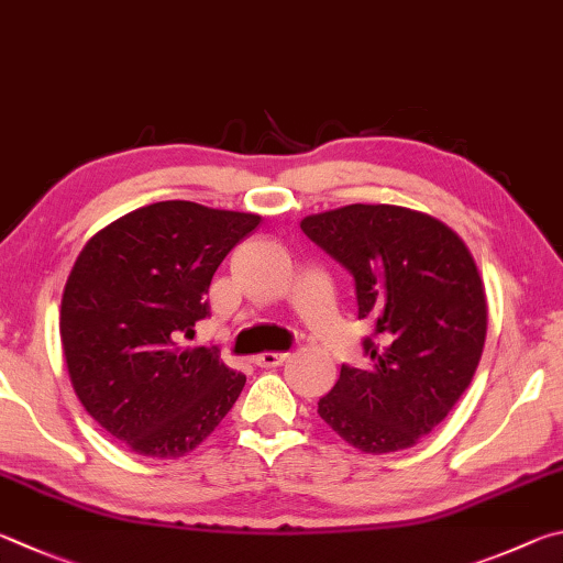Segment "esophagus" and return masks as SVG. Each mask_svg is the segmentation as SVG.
<instances>
[{
  "mask_svg": "<svg viewBox=\"0 0 563 563\" xmlns=\"http://www.w3.org/2000/svg\"><path fill=\"white\" fill-rule=\"evenodd\" d=\"M289 358V353H279V351H264L260 356H254V363L260 368H274V366H282L284 361Z\"/></svg>",
  "mask_w": 563,
  "mask_h": 563,
  "instance_id": "34e87169",
  "label": "esophagus"
}]
</instances>
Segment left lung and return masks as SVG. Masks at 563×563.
Masks as SVG:
<instances>
[{
	"label": "left lung",
	"instance_id": "1",
	"mask_svg": "<svg viewBox=\"0 0 563 563\" xmlns=\"http://www.w3.org/2000/svg\"><path fill=\"white\" fill-rule=\"evenodd\" d=\"M301 230L353 274L358 319L373 323V366H341L319 416L368 455L418 445L470 388L485 349V284L467 244L400 205L336 207Z\"/></svg>",
	"mask_w": 563,
	"mask_h": 563
}]
</instances>
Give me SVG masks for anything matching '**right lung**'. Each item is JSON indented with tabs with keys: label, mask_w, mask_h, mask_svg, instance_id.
<instances>
[{
	"label": "right lung",
	"mask_w": 563,
	"mask_h": 563,
	"mask_svg": "<svg viewBox=\"0 0 563 563\" xmlns=\"http://www.w3.org/2000/svg\"><path fill=\"white\" fill-rule=\"evenodd\" d=\"M260 214L187 200L118 217L78 252L62 297V346L78 400L143 457L175 460L220 426L246 378L214 349H183L217 266Z\"/></svg>",
	"instance_id": "1"
}]
</instances>
